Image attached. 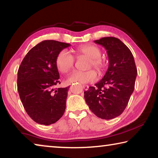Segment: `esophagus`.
Segmentation results:
<instances>
[{"mask_svg": "<svg viewBox=\"0 0 158 158\" xmlns=\"http://www.w3.org/2000/svg\"><path fill=\"white\" fill-rule=\"evenodd\" d=\"M83 88H84V89L85 90H87L88 89H89V86L88 85H83Z\"/></svg>", "mask_w": 158, "mask_h": 158, "instance_id": "esophagus-1", "label": "esophagus"}]
</instances>
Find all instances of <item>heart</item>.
<instances>
[{"label": "heart", "mask_w": 158, "mask_h": 158, "mask_svg": "<svg viewBox=\"0 0 158 158\" xmlns=\"http://www.w3.org/2000/svg\"><path fill=\"white\" fill-rule=\"evenodd\" d=\"M77 57L84 56L90 58L88 68L93 67L95 69L102 73L105 68V62L100 58L101 50L98 47L92 44L82 45L75 50ZM74 64V58L67 50H61L57 55L56 59V65L58 70L63 73H66L73 69ZM97 73L93 69L88 71H74L67 78L68 83L78 82L80 84H88L95 81Z\"/></svg>", "instance_id": "b5f03b06"}]
</instances>
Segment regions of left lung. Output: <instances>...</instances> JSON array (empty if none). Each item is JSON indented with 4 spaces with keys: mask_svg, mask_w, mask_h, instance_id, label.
I'll list each match as a JSON object with an SVG mask.
<instances>
[{
    "mask_svg": "<svg viewBox=\"0 0 158 158\" xmlns=\"http://www.w3.org/2000/svg\"><path fill=\"white\" fill-rule=\"evenodd\" d=\"M94 42L106 50L109 68L95 86L84 92V98L93 114L109 120L120 116L127 106L135 89L137 69L132 52L119 39L106 37Z\"/></svg>",
    "mask_w": 158,
    "mask_h": 158,
    "instance_id": "left-lung-1",
    "label": "left lung"
}]
</instances>
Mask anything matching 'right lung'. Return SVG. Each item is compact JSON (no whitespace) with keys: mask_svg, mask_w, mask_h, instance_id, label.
<instances>
[{"mask_svg":"<svg viewBox=\"0 0 158 158\" xmlns=\"http://www.w3.org/2000/svg\"><path fill=\"white\" fill-rule=\"evenodd\" d=\"M70 46L65 42L44 40L29 51L19 68L17 89L26 113L37 123L49 125L63 116L68 87L60 84L56 65L57 55Z\"/></svg>","mask_w":158,"mask_h":158,"instance_id":"right-lung-1","label":"right lung"}]
</instances>
